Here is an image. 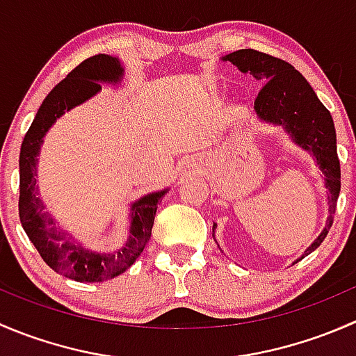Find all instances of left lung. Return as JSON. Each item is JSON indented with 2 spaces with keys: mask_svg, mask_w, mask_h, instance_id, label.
Instances as JSON below:
<instances>
[{
  "mask_svg": "<svg viewBox=\"0 0 356 356\" xmlns=\"http://www.w3.org/2000/svg\"><path fill=\"white\" fill-rule=\"evenodd\" d=\"M224 60L234 63L241 72L253 74L258 81H267L254 99L257 115L272 124L284 125L294 141L317 158L329 191V218L322 234L305 251V254H310L322 245L332 227V213L341 191V165L331 113L307 79L284 60L257 49H238Z\"/></svg>",
  "mask_w": 356,
  "mask_h": 356,
  "instance_id": "left-lung-1",
  "label": "left lung"
}]
</instances>
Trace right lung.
I'll return each mask as SVG.
<instances>
[{
	"label": "right lung",
	"mask_w": 356,
	"mask_h": 356,
	"mask_svg": "<svg viewBox=\"0 0 356 356\" xmlns=\"http://www.w3.org/2000/svg\"><path fill=\"white\" fill-rule=\"evenodd\" d=\"M117 58L95 55L79 63L62 82L51 89L35 113L20 148L19 217L25 234L39 251L46 265L58 274L79 282H103L127 270L143 253L152 238L158 201L167 191L152 193L131 208V238L115 253H95L75 245L44 210L35 188V163L39 148L48 129L60 115L81 105L102 89V82H117L122 77Z\"/></svg>",
	"instance_id": "1"
}]
</instances>
